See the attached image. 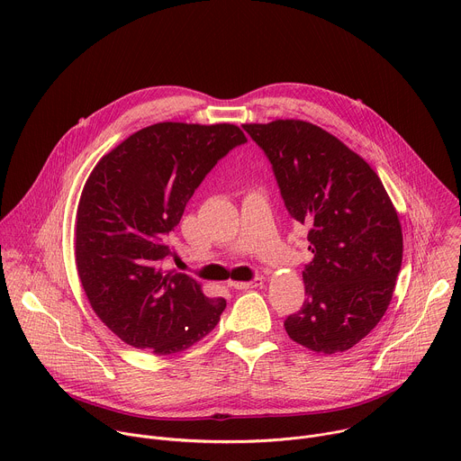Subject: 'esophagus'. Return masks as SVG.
I'll return each instance as SVG.
<instances>
[{"label": "esophagus", "instance_id": "1", "mask_svg": "<svg viewBox=\"0 0 461 461\" xmlns=\"http://www.w3.org/2000/svg\"><path fill=\"white\" fill-rule=\"evenodd\" d=\"M231 286L235 288V290H251V288H258V286H262V279L260 277H255V279H251V281H248V283H231Z\"/></svg>", "mask_w": 461, "mask_h": 461}]
</instances>
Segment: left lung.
<instances>
[{"label": "left lung", "instance_id": "left-lung-1", "mask_svg": "<svg viewBox=\"0 0 461 461\" xmlns=\"http://www.w3.org/2000/svg\"><path fill=\"white\" fill-rule=\"evenodd\" d=\"M276 173L285 206L308 226L304 303L288 336L317 354L345 352L384 315L403 258L402 224L375 171L303 120L244 123Z\"/></svg>", "mask_w": 461, "mask_h": 461}]
</instances>
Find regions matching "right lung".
Instances as JSON below:
<instances>
[{
	"label": "right lung",
	"instance_id": "add662e5",
	"mask_svg": "<svg viewBox=\"0 0 461 461\" xmlns=\"http://www.w3.org/2000/svg\"><path fill=\"white\" fill-rule=\"evenodd\" d=\"M246 142L233 123L160 122L100 158L77 213L75 255L84 292L123 343L157 356L206 338L226 308L185 274L162 270L166 237L215 164Z\"/></svg>",
	"mask_w": 461,
	"mask_h": 461
}]
</instances>
